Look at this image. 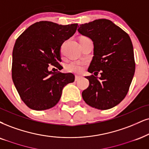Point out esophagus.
<instances>
[{
  "label": "esophagus",
  "instance_id": "obj_1",
  "mask_svg": "<svg viewBox=\"0 0 149 149\" xmlns=\"http://www.w3.org/2000/svg\"><path fill=\"white\" fill-rule=\"evenodd\" d=\"M81 78H82V77L77 76H77H75V81H78L80 80Z\"/></svg>",
  "mask_w": 149,
  "mask_h": 149
}]
</instances>
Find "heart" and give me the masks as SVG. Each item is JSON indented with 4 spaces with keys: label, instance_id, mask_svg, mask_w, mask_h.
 Returning <instances> with one entry per match:
<instances>
[{
    "label": "heart",
    "instance_id": "obj_1",
    "mask_svg": "<svg viewBox=\"0 0 149 149\" xmlns=\"http://www.w3.org/2000/svg\"><path fill=\"white\" fill-rule=\"evenodd\" d=\"M66 70L70 72L79 73L82 70V65L79 63L77 62H71L66 66Z\"/></svg>",
    "mask_w": 149,
    "mask_h": 149
}]
</instances>
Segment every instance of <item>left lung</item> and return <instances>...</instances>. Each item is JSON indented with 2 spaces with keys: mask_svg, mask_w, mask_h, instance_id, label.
Segmentation results:
<instances>
[{
  "mask_svg": "<svg viewBox=\"0 0 149 149\" xmlns=\"http://www.w3.org/2000/svg\"><path fill=\"white\" fill-rule=\"evenodd\" d=\"M78 32L91 38L94 56L86 77L89 86L82 92L88 105L99 110L117 106L127 95L135 70L131 38L122 29L108 19L81 24ZM99 73L100 78L96 76Z\"/></svg>",
  "mask_w": 149,
  "mask_h": 149,
  "instance_id": "left-lung-1",
  "label": "left lung"
}]
</instances>
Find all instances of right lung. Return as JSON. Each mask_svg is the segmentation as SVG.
Masks as SVG:
<instances>
[{"label":"right lung","mask_w":149,"mask_h":149,"mask_svg":"<svg viewBox=\"0 0 149 149\" xmlns=\"http://www.w3.org/2000/svg\"><path fill=\"white\" fill-rule=\"evenodd\" d=\"M77 26V23L36 22L16 39L12 52V80L22 101L31 109L54 107L64 86L74 81V74L60 71L63 68L60 48ZM51 66L58 68L56 72L49 70Z\"/></svg>","instance_id":"add662e5"}]
</instances>
